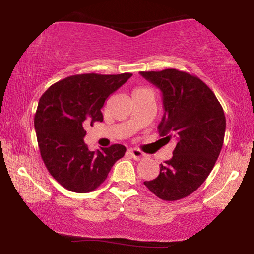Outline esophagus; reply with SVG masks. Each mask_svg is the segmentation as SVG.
Here are the masks:
<instances>
[{
    "mask_svg": "<svg viewBox=\"0 0 254 254\" xmlns=\"http://www.w3.org/2000/svg\"><path fill=\"white\" fill-rule=\"evenodd\" d=\"M128 154H129L131 157L136 159V161H140V159L144 158L145 155L142 152L140 149H136V148H129L128 149Z\"/></svg>",
    "mask_w": 254,
    "mask_h": 254,
    "instance_id": "obj_1",
    "label": "esophagus"
}]
</instances>
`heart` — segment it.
Returning a JSON list of instances; mask_svg holds the SVG:
<instances>
[{
    "instance_id": "heart-1",
    "label": "heart",
    "mask_w": 254,
    "mask_h": 254,
    "mask_svg": "<svg viewBox=\"0 0 254 254\" xmlns=\"http://www.w3.org/2000/svg\"><path fill=\"white\" fill-rule=\"evenodd\" d=\"M137 90H143V89H136V90H135V91H137Z\"/></svg>"
}]
</instances>
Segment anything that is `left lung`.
I'll list each match as a JSON object with an SVG mask.
<instances>
[{
    "label": "left lung",
    "mask_w": 254,
    "mask_h": 254,
    "mask_svg": "<svg viewBox=\"0 0 254 254\" xmlns=\"http://www.w3.org/2000/svg\"><path fill=\"white\" fill-rule=\"evenodd\" d=\"M140 74L162 91L159 134L177 140L172 158L144 185L162 200L183 199L202 185L216 163L225 134L223 109L206 83L189 72L164 69Z\"/></svg>",
    "instance_id": "8db88e82"
}]
</instances>
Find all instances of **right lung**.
Instances as JSON below:
<instances>
[{"label":"right lung","instance_id":"add662e5","mask_svg":"<svg viewBox=\"0 0 254 254\" xmlns=\"http://www.w3.org/2000/svg\"><path fill=\"white\" fill-rule=\"evenodd\" d=\"M131 77L119 75L79 74L51 85L38 103L34 116L38 145L48 172L71 192L95 190L126 148L112 144L90 151L84 143L86 125L103 121L100 109L111 93Z\"/></svg>","mask_w":254,"mask_h":254}]
</instances>
